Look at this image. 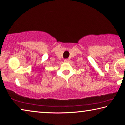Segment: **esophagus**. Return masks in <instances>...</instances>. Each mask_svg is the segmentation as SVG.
Returning <instances> with one entry per match:
<instances>
[{
  "instance_id": "34e87169",
  "label": "esophagus",
  "mask_w": 125,
  "mask_h": 125,
  "mask_svg": "<svg viewBox=\"0 0 125 125\" xmlns=\"http://www.w3.org/2000/svg\"><path fill=\"white\" fill-rule=\"evenodd\" d=\"M64 62H68L69 60H68V59H65V60H64Z\"/></svg>"
}]
</instances>
